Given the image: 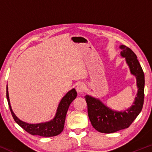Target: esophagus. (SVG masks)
<instances>
[{
  "label": "esophagus",
  "mask_w": 152,
  "mask_h": 152,
  "mask_svg": "<svg viewBox=\"0 0 152 152\" xmlns=\"http://www.w3.org/2000/svg\"><path fill=\"white\" fill-rule=\"evenodd\" d=\"M85 90V86L83 83H79L76 86V91L79 94H82Z\"/></svg>",
  "instance_id": "1"
}]
</instances>
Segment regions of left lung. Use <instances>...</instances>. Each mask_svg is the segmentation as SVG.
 I'll use <instances>...</instances> for the list:
<instances>
[{
	"instance_id": "1",
	"label": "left lung",
	"mask_w": 152,
	"mask_h": 152,
	"mask_svg": "<svg viewBox=\"0 0 152 152\" xmlns=\"http://www.w3.org/2000/svg\"><path fill=\"white\" fill-rule=\"evenodd\" d=\"M121 56L125 58L130 72L136 78L137 92L133 104L125 110H115L107 107L101 100L86 94L84 98L88 107V115L91 124L99 132L115 133L128 128L143 108L145 77L135 53L124 45H121Z\"/></svg>"
}]
</instances>
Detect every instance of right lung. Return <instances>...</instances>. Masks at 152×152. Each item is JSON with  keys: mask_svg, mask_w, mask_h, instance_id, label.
Masks as SVG:
<instances>
[{"mask_svg": "<svg viewBox=\"0 0 152 152\" xmlns=\"http://www.w3.org/2000/svg\"><path fill=\"white\" fill-rule=\"evenodd\" d=\"M77 96V92L75 88H72L65 94L58 104L56 115L52 119L47 122L35 123H28L24 122L18 118L12 111L10 102L8 86L7 85V99L9 106L13 119L18 125L20 126L24 130L33 135H39L42 137H53L60 134L62 132L65 123L66 116L68 108L71 102Z\"/></svg>", "mask_w": 152, "mask_h": 152, "instance_id": "obj_1", "label": "right lung"}]
</instances>
